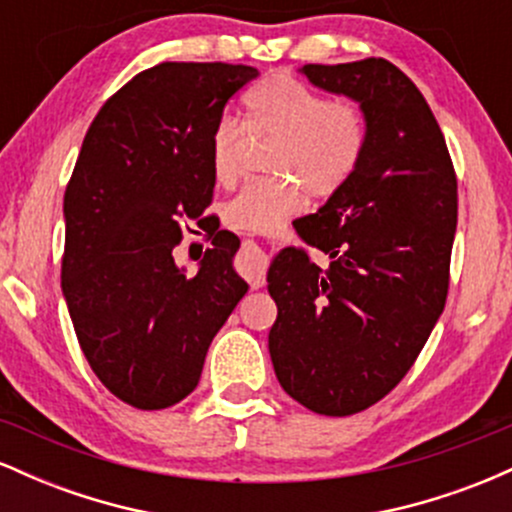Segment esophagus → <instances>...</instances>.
Masks as SVG:
<instances>
[{"label": "esophagus", "mask_w": 512, "mask_h": 512, "mask_svg": "<svg viewBox=\"0 0 512 512\" xmlns=\"http://www.w3.org/2000/svg\"><path fill=\"white\" fill-rule=\"evenodd\" d=\"M238 269H240V274L250 281L252 289H262L264 281H267V255H264V250L260 248V245L243 243Z\"/></svg>", "instance_id": "34e87169"}]
</instances>
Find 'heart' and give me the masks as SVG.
Returning a JSON list of instances; mask_svg holds the SVG:
<instances>
[{
    "label": "heart",
    "instance_id": "1",
    "mask_svg": "<svg viewBox=\"0 0 512 512\" xmlns=\"http://www.w3.org/2000/svg\"><path fill=\"white\" fill-rule=\"evenodd\" d=\"M245 128L252 139L276 142L272 170L289 178L252 182L223 209L243 233H272L305 207L308 195L327 199L354 178L366 151L368 122L361 103L325 98L293 76L274 74L245 93ZM248 135L233 117H221L209 139L211 173L219 185L240 178Z\"/></svg>",
    "mask_w": 512,
    "mask_h": 512
}]
</instances>
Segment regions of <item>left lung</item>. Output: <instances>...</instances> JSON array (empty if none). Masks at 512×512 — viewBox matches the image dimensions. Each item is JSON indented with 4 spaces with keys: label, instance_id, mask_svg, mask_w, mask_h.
<instances>
[{
    "label": "left lung",
    "instance_id": "obj_1",
    "mask_svg": "<svg viewBox=\"0 0 512 512\" xmlns=\"http://www.w3.org/2000/svg\"><path fill=\"white\" fill-rule=\"evenodd\" d=\"M327 93L361 103L366 151L298 236L330 255L284 248L269 264V356L286 395L325 416L368 409L414 366L445 308L457 178L436 117L407 74L368 57L305 64Z\"/></svg>",
    "mask_w": 512,
    "mask_h": 512
}]
</instances>
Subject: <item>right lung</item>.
Wrapping results in <instances>:
<instances>
[{
    "instance_id": "1",
    "label": "right lung",
    "mask_w": 512,
    "mask_h": 512,
    "mask_svg": "<svg viewBox=\"0 0 512 512\" xmlns=\"http://www.w3.org/2000/svg\"><path fill=\"white\" fill-rule=\"evenodd\" d=\"M255 67L163 62L134 76L88 127L64 192L62 293L98 380L137 409L195 390L211 339L248 284L238 236L204 209L214 195L209 139ZM197 220L214 249L197 275L172 260L179 223Z\"/></svg>"
}]
</instances>
